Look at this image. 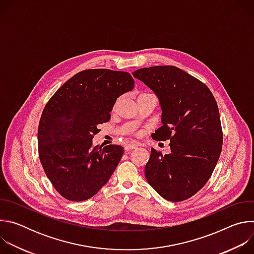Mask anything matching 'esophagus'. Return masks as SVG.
<instances>
[{
	"mask_svg": "<svg viewBox=\"0 0 254 254\" xmlns=\"http://www.w3.org/2000/svg\"><path fill=\"white\" fill-rule=\"evenodd\" d=\"M135 148H137L136 143H128V144H127L125 149H126V151H130V150L135 149Z\"/></svg>",
	"mask_w": 254,
	"mask_h": 254,
	"instance_id": "1",
	"label": "esophagus"
}]
</instances>
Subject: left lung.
<instances>
[{"label": "left lung", "mask_w": 254, "mask_h": 254, "mask_svg": "<svg viewBox=\"0 0 254 254\" xmlns=\"http://www.w3.org/2000/svg\"><path fill=\"white\" fill-rule=\"evenodd\" d=\"M132 75L159 98L163 126L152 137L170 139L168 155L152 148L146 179L166 200H186L204 187L220 157L218 105L203 82L176 66L140 68Z\"/></svg>", "instance_id": "1"}]
</instances>
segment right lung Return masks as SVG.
Wrapping results in <instances>:
<instances>
[{
	"mask_svg": "<svg viewBox=\"0 0 254 254\" xmlns=\"http://www.w3.org/2000/svg\"><path fill=\"white\" fill-rule=\"evenodd\" d=\"M133 87L127 72L87 69L67 80L45 105L38 127L39 158L65 199L87 200L112 177L124 148L92 147V138L98 125L111 120L117 99Z\"/></svg>",
	"mask_w": 254,
	"mask_h": 254,
	"instance_id": "add662e5",
	"label": "right lung"
}]
</instances>
